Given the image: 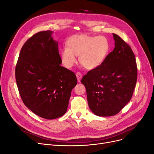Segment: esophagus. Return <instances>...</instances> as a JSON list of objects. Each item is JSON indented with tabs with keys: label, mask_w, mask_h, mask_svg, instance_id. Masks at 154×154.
I'll list each match as a JSON object with an SVG mask.
<instances>
[{
	"label": "esophagus",
	"mask_w": 154,
	"mask_h": 154,
	"mask_svg": "<svg viewBox=\"0 0 154 154\" xmlns=\"http://www.w3.org/2000/svg\"><path fill=\"white\" fill-rule=\"evenodd\" d=\"M76 76L77 77V79H78V82H80L82 78V74L81 72H77L76 74Z\"/></svg>",
	"instance_id": "34e87169"
}]
</instances>
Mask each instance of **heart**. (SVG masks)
<instances>
[{
    "mask_svg": "<svg viewBox=\"0 0 154 154\" xmlns=\"http://www.w3.org/2000/svg\"><path fill=\"white\" fill-rule=\"evenodd\" d=\"M67 48L61 51L60 57L62 63L67 68H71L77 62V57L80 62L87 69L98 67L105 60L109 52V42L103 36H91L86 34L76 35L69 38Z\"/></svg>",
    "mask_w": 154,
    "mask_h": 154,
    "instance_id": "1",
    "label": "heart"
}]
</instances>
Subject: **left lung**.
Returning <instances> with one entry per match:
<instances>
[{"mask_svg": "<svg viewBox=\"0 0 154 154\" xmlns=\"http://www.w3.org/2000/svg\"><path fill=\"white\" fill-rule=\"evenodd\" d=\"M114 50L101 66L85 74L81 82L85 85L88 106L98 116H112L127 105L134 91L137 79L135 55L130 46L113 33Z\"/></svg>", "mask_w": 154, "mask_h": 154, "instance_id": "8db88e82", "label": "left lung"}]
</instances>
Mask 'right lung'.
Returning a JSON list of instances; mask_svg holds the SVG:
<instances>
[{"instance_id":"obj_1","label":"right lung","mask_w":154,"mask_h":154,"mask_svg":"<svg viewBox=\"0 0 154 154\" xmlns=\"http://www.w3.org/2000/svg\"><path fill=\"white\" fill-rule=\"evenodd\" d=\"M52 31H40L23 45L15 67V78L23 103L40 117L53 119L66 112L74 72L60 66L58 42Z\"/></svg>"}]
</instances>
